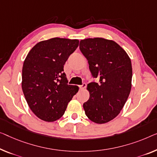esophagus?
I'll return each instance as SVG.
<instances>
[{"label": "esophagus", "instance_id": "1", "mask_svg": "<svg viewBox=\"0 0 157 157\" xmlns=\"http://www.w3.org/2000/svg\"><path fill=\"white\" fill-rule=\"evenodd\" d=\"M86 85L85 83H82L81 85L79 86V89H80V90H83V89H85L86 87Z\"/></svg>", "mask_w": 157, "mask_h": 157}]
</instances>
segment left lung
Instances as JSON below:
<instances>
[{
	"label": "left lung",
	"instance_id": "8db88e82",
	"mask_svg": "<svg viewBox=\"0 0 157 157\" xmlns=\"http://www.w3.org/2000/svg\"><path fill=\"white\" fill-rule=\"evenodd\" d=\"M79 50L86 58L94 78L83 104L86 116L96 123L109 122L118 115L131 90L132 70L127 53L115 41L102 38L81 40Z\"/></svg>",
	"mask_w": 157,
	"mask_h": 157
}]
</instances>
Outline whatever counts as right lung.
Wrapping results in <instances>:
<instances>
[{"label":"right lung","mask_w":157,"mask_h":157,"mask_svg":"<svg viewBox=\"0 0 157 157\" xmlns=\"http://www.w3.org/2000/svg\"><path fill=\"white\" fill-rule=\"evenodd\" d=\"M79 45L77 39L53 38L36 44L22 67V88L30 109L53 122L63 115L78 86L67 84L64 65Z\"/></svg>","instance_id":"obj_1"}]
</instances>
